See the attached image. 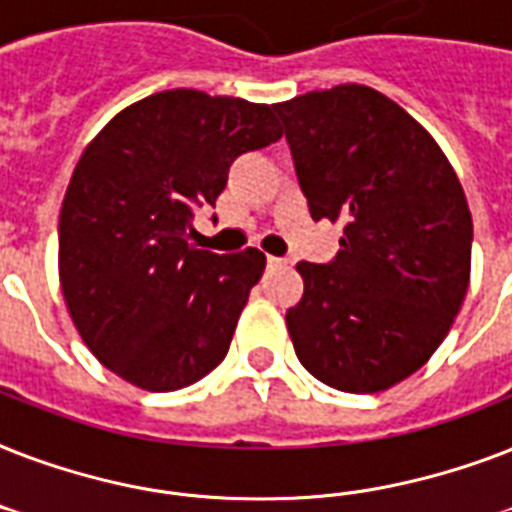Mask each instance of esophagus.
<instances>
[{"instance_id":"obj_1","label":"esophagus","mask_w":512,"mask_h":512,"mask_svg":"<svg viewBox=\"0 0 512 512\" xmlns=\"http://www.w3.org/2000/svg\"><path fill=\"white\" fill-rule=\"evenodd\" d=\"M265 263H268V268H281V265H287V260H281V257H268Z\"/></svg>"}]
</instances>
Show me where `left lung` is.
Masks as SVG:
<instances>
[{
    "instance_id": "obj_1",
    "label": "left lung",
    "mask_w": 512,
    "mask_h": 512,
    "mask_svg": "<svg viewBox=\"0 0 512 512\" xmlns=\"http://www.w3.org/2000/svg\"><path fill=\"white\" fill-rule=\"evenodd\" d=\"M273 111L311 217L342 223L332 263H297V358L329 388H393L436 353L468 292L473 217L457 172L417 119L364 84Z\"/></svg>"
}]
</instances>
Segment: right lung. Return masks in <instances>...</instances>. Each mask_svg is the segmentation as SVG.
Wrapping results in <instances>:
<instances>
[{
  "mask_svg": "<svg viewBox=\"0 0 512 512\" xmlns=\"http://www.w3.org/2000/svg\"><path fill=\"white\" fill-rule=\"evenodd\" d=\"M279 138L273 106L167 90L119 111L84 148L60 207V289L116 377L167 393L223 361L265 255L191 247L193 209L215 207L236 156Z\"/></svg>",
  "mask_w": 512,
  "mask_h": 512,
  "instance_id": "1",
  "label": "right lung"
}]
</instances>
